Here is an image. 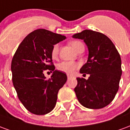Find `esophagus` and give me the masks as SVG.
Listing matches in <instances>:
<instances>
[{"label":"esophagus","instance_id":"34e87169","mask_svg":"<svg viewBox=\"0 0 130 130\" xmlns=\"http://www.w3.org/2000/svg\"><path fill=\"white\" fill-rule=\"evenodd\" d=\"M71 76H72V75H70V74H68V78H70Z\"/></svg>","mask_w":130,"mask_h":130}]
</instances>
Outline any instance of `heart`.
I'll use <instances>...</instances> for the list:
<instances>
[{
    "label": "heart",
    "instance_id": "obj_1",
    "mask_svg": "<svg viewBox=\"0 0 130 130\" xmlns=\"http://www.w3.org/2000/svg\"><path fill=\"white\" fill-rule=\"evenodd\" d=\"M70 44L76 51H78L81 47L84 46L83 44L81 42L76 41V40L70 42ZM58 49H59L58 44H55L53 46L52 50H51V56L53 58H55L57 57L58 54ZM79 63L72 62V61H62L58 65V69L60 71H62L68 74H72L76 69L79 68Z\"/></svg>",
    "mask_w": 130,
    "mask_h": 130
}]
</instances>
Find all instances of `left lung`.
Instances as JSON below:
<instances>
[{"instance_id": "1", "label": "left lung", "mask_w": 130, "mask_h": 130, "mask_svg": "<svg viewBox=\"0 0 130 130\" xmlns=\"http://www.w3.org/2000/svg\"><path fill=\"white\" fill-rule=\"evenodd\" d=\"M72 37L84 40L88 49L87 62L80 73L90 76L76 78V98L86 108L102 109L111 102L118 90L122 74L120 54L111 40L101 32L84 30Z\"/></svg>"}]
</instances>
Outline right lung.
Listing matches in <instances>:
<instances>
[{
	"label": "right lung",
	"instance_id": "right-lung-1",
	"mask_svg": "<svg viewBox=\"0 0 130 130\" xmlns=\"http://www.w3.org/2000/svg\"><path fill=\"white\" fill-rule=\"evenodd\" d=\"M65 39L62 35L37 29L24 38L13 57L14 87L19 100L32 113L51 112L56 106L58 90L67 82L66 74L55 70L51 62L53 46ZM46 69L53 71L50 79H46L43 74Z\"/></svg>",
	"mask_w": 130,
	"mask_h": 130
}]
</instances>
